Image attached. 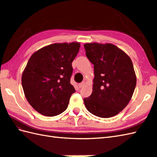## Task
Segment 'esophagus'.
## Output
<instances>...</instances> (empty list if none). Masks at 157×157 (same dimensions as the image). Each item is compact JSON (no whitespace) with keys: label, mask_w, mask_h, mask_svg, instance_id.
Segmentation results:
<instances>
[{"label":"esophagus","mask_w":157,"mask_h":157,"mask_svg":"<svg viewBox=\"0 0 157 157\" xmlns=\"http://www.w3.org/2000/svg\"><path fill=\"white\" fill-rule=\"evenodd\" d=\"M84 85H85V82H82V83H80V84H78V86L79 88H82V87H84Z\"/></svg>","instance_id":"1"}]
</instances>
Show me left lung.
I'll return each instance as SVG.
<instances>
[{"mask_svg":"<svg viewBox=\"0 0 157 157\" xmlns=\"http://www.w3.org/2000/svg\"><path fill=\"white\" fill-rule=\"evenodd\" d=\"M86 55L94 65L92 94L84 99L92 114L102 118L117 115L128 105L136 86L129 56L112 44L87 43Z\"/></svg>","mask_w":157,"mask_h":157,"instance_id":"left-lung-1","label":"left lung"}]
</instances>
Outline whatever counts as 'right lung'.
Here are the masks:
<instances>
[{
	"instance_id": "obj_1",
	"label": "right lung",
	"mask_w": 157,
	"mask_h": 157,
	"mask_svg": "<svg viewBox=\"0 0 157 157\" xmlns=\"http://www.w3.org/2000/svg\"><path fill=\"white\" fill-rule=\"evenodd\" d=\"M78 42L55 43L33 54L23 72L21 84L28 102L40 114L52 117L67 108L75 92L70 84L71 63L79 52Z\"/></svg>"
}]
</instances>
